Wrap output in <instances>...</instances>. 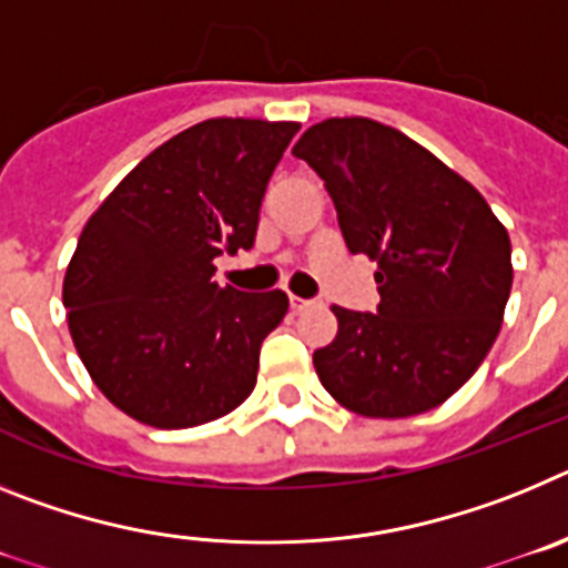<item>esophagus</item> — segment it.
<instances>
[{
	"label": "esophagus",
	"instance_id": "34e87169",
	"mask_svg": "<svg viewBox=\"0 0 568 568\" xmlns=\"http://www.w3.org/2000/svg\"><path fill=\"white\" fill-rule=\"evenodd\" d=\"M315 304H318L315 298H301V295H290V307H293L295 313H304V310L315 307Z\"/></svg>",
	"mask_w": 568,
	"mask_h": 568
}]
</instances>
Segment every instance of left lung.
Listing matches in <instances>:
<instances>
[{
  "mask_svg": "<svg viewBox=\"0 0 568 568\" xmlns=\"http://www.w3.org/2000/svg\"><path fill=\"white\" fill-rule=\"evenodd\" d=\"M349 253L378 261L375 313L333 307L321 384L364 418L444 404L484 364L511 290V244L484 195L400 130L353 115L301 135Z\"/></svg>",
  "mask_w": 568,
  "mask_h": 568,
  "instance_id": "obj_1",
  "label": "left lung"
}]
</instances>
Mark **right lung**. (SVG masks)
Returning <instances> with one entry per match:
<instances>
[{
  "instance_id": "right-lung-1",
  "label": "right lung",
  "mask_w": 568,
  "mask_h": 568,
  "mask_svg": "<svg viewBox=\"0 0 568 568\" xmlns=\"http://www.w3.org/2000/svg\"><path fill=\"white\" fill-rule=\"evenodd\" d=\"M295 122L207 119L124 175L90 215L64 273L68 327L90 378L130 418L187 429L255 386L261 341L287 315L281 290L213 281L255 244L270 175Z\"/></svg>"
}]
</instances>
